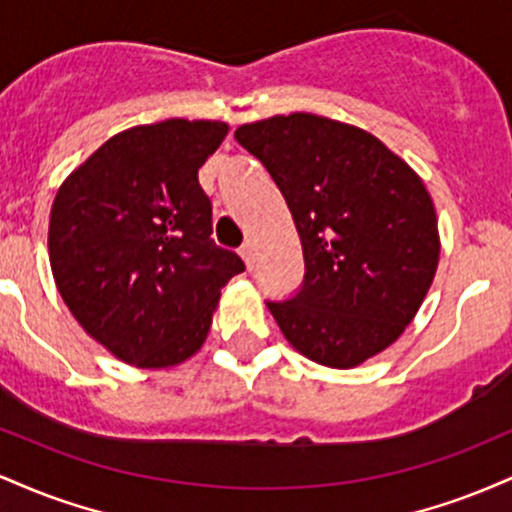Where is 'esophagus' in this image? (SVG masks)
Segmentation results:
<instances>
[{"mask_svg":"<svg viewBox=\"0 0 512 512\" xmlns=\"http://www.w3.org/2000/svg\"><path fill=\"white\" fill-rule=\"evenodd\" d=\"M240 257H243L245 267H248V269L255 267V245H252V243H245L243 248H240Z\"/></svg>","mask_w":512,"mask_h":512,"instance_id":"34e87169","label":"esophagus"}]
</instances>
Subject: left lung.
<instances>
[{
  "mask_svg": "<svg viewBox=\"0 0 512 512\" xmlns=\"http://www.w3.org/2000/svg\"><path fill=\"white\" fill-rule=\"evenodd\" d=\"M269 170L301 238L303 289L267 303L298 354L349 370L402 337L440 260L424 180L366 129L313 113L236 129Z\"/></svg>",
  "mask_w": 512,
  "mask_h": 512,
  "instance_id": "1",
  "label": "left lung"
}]
</instances>
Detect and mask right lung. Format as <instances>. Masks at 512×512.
<instances>
[{"label":"right lung","instance_id":"obj_1","mask_svg":"<svg viewBox=\"0 0 512 512\" xmlns=\"http://www.w3.org/2000/svg\"><path fill=\"white\" fill-rule=\"evenodd\" d=\"M228 125L173 120L110 137L50 209L55 286L88 337L127 366L163 370L202 349L221 289L245 269L211 240L199 168Z\"/></svg>","mask_w":512,"mask_h":512}]
</instances>
